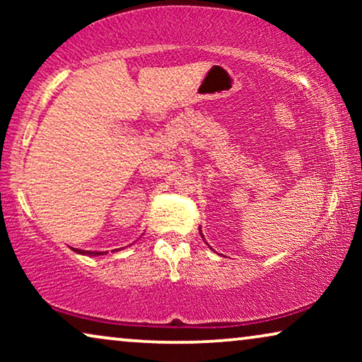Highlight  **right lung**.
<instances>
[{
	"mask_svg": "<svg viewBox=\"0 0 362 362\" xmlns=\"http://www.w3.org/2000/svg\"><path fill=\"white\" fill-rule=\"evenodd\" d=\"M77 252V254H83V255H92V257H97V255H103V254H107V252H90V250H77V249H74Z\"/></svg>",
	"mask_w": 362,
	"mask_h": 362,
	"instance_id": "1",
	"label": "right lung"
}]
</instances>
